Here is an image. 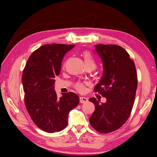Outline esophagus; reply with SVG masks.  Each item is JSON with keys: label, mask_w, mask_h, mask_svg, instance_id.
Returning a JSON list of instances; mask_svg holds the SVG:
<instances>
[{"label": "esophagus", "mask_w": 157, "mask_h": 157, "mask_svg": "<svg viewBox=\"0 0 157 157\" xmlns=\"http://www.w3.org/2000/svg\"><path fill=\"white\" fill-rule=\"evenodd\" d=\"M79 101H80L81 103H85V102H87L88 101V99L86 97H83V96H81V97H79Z\"/></svg>", "instance_id": "34e87169"}]
</instances>
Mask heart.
<instances>
[{"label": "heart", "mask_w": 157, "mask_h": 157, "mask_svg": "<svg viewBox=\"0 0 157 157\" xmlns=\"http://www.w3.org/2000/svg\"><path fill=\"white\" fill-rule=\"evenodd\" d=\"M82 56L83 57H84V63L86 67H93L95 68L96 63L90 53L88 51H85L83 52ZM76 88L79 90H82L83 88H84V86H83L82 83L78 82L76 84Z\"/></svg>", "instance_id": "obj_1"}]
</instances>
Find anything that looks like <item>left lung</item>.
<instances>
[{"instance_id":"8db88e82","label":"left lung","mask_w":157,"mask_h":157,"mask_svg":"<svg viewBox=\"0 0 157 157\" xmlns=\"http://www.w3.org/2000/svg\"><path fill=\"white\" fill-rule=\"evenodd\" d=\"M94 46L103 64L102 76L94 91L105 97L106 102L89 99L95 105L90 123L96 131L107 134L121 128L129 118L137 90V73L134 61L121 46L102 44Z\"/></svg>"}]
</instances>
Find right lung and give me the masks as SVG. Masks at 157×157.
<instances>
[{
  "label": "right lung",
  "instance_id": "add662e5",
  "mask_svg": "<svg viewBox=\"0 0 157 157\" xmlns=\"http://www.w3.org/2000/svg\"><path fill=\"white\" fill-rule=\"evenodd\" d=\"M74 44H44L29 56L22 75L25 105L33 121L48 133L60 132L68 123V115L78 105L73 92L57 97L55 78L61 71L63 56Z\"/></svg>",
  "mask_w": 157,
  "mask_h": 157
}]
</instances>
